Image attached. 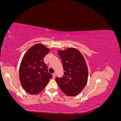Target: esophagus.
<instances>
[{
  "label": "esophagus",
  "mask_w": 121,
  "mask_h": 121,
  "mask_svg": "<svg viewBox=\"0 0 121 121\" xmlns=\"http://www.w3.org/2000/svg\"><path fill=\"white\" fill-rule=\"evenodd\" d=\"M56 74H55V73H53V74H52V78H56Z\"/></svg>",
  "instance_id": "1"
}]
</instances>
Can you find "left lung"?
I'll return each instance as SVG.
<instances>
[{
    "label": "left lung",
    "instance_id": "8db88e82",
    "mask_svg": "<svg viewBox=\"0 0 121 121\" xmlns=\"http://www.w3.org/2000/svg\"><path fill=\"white\" fill-rule=\"evenodd\" d=\"M64 69V75L56 81L61 90L68 96H74L81 92L86 86L88 68L85 59L79 51L74 48L58 50Z\"/></svg>",
    "mask_w": 121,
    "mask_h": 121
}]
</instances>
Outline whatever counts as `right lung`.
Returning <instances> with one entry per match:
<instances>
[{
    "label": "right lung",
    "mask_w": 121,
    "mask_h": 121,
    "mask_svg": "<svg viewBox=\"0 0 121 121\" xmlns=\"http://www.w3.org/2000/svg\"><path fill=\"white\" fill-rule=\"evenodd\" d=\"M49 50L42 44H36L28 50L22 60L20 80L23 88L29 94L39 93L52 77L43 61Z\"/></svg>",
    "instance_id": "obj_1"
}]
</instances>
